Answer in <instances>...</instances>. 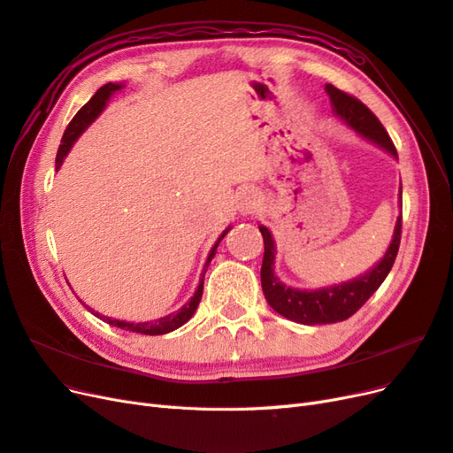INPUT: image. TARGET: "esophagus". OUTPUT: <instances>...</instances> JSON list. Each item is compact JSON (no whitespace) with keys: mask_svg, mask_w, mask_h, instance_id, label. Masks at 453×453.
I'll list each match as a JSON object with an SVG mask.
<instances>
[{"mask_svg":"<svg viewBox=\"0 0 453 453\" xmlns=\"http://www.w3.org/2000/svg\"><path fill=\"white\" fill-rule=\"evenodd\" d=\"M260 208V195L257 190H245L240 198V211L243 215L248 213H255Z\"/></svg>","mask_w":453,"mask_h":453,"instance_id":"obj_1","label":"esophagus"}]
</instances>
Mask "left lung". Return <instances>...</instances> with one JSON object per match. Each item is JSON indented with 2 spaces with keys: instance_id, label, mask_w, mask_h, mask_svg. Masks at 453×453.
I'll use <instances>...</instances> for the list:
<instances>
[{
  "instance_id": "8db88e82",
  "label": "left lung",
  "mask_w": 453,
  "mask_h": 453,
  "mask_svg": "<svg viewBox=\"0 0 453 453\" xmlns=\"http://www.w3.org/2000/svg\"><path fill=\"white\" fill-rule=\"evenodd\" d=\"M328 98L333 102L334 113L346 122L348 127L357 130L365 138L376 142L393 157H396V149L389 138L388 130L383 128L378 117L370 109L355 98V96L340 90L333 85L325 87ZM403 195V187H401ZM260 234L265 240V257L263 266H260V283H263V293L268 300V304L281 313L283 318L303 323V325H326L346 321L348 318L357 311L366 300L372 296L378 287L388 278V273L395 263L396 253L401 245V232H403V213L396 219L395 234L389 243V248L383 255L380 263L368 270L365 276L355 278L342 285L326 287V289L318 291H300L285 287L276 276H273V257H276V248L266 226H258Z\"/></svg>"
}]
</instances>
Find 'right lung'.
<instances>
[{
	"mask_svg": "<svg viewBox=\"0 0 453 453\" xmlns=\"http://www.w3.org/2000/svg\"><path fill=\"white\" fill-rule=\"evenodd\" d=\"M120 88H122V85L107 83V85H104L102 88L96 90V94L92 96V98H90L83 107L79 109L77 115L72 119V122H70V125H67V128H65V132H64V135H62V145H60L58 153H57V170L62 166L64 157H65L67 153H70V149H72L73 142L79 138L81 134L85 132V128L90 125V122L104 111V107H105V104H107V100H109V96H111L113 92H117V90H120ZM226 232H228V228L223 232L221 238L217 240V243L213 245V250H211L210 255H208V260H205V266H203L202 278H200V283H198V289H196L195 296L190 298L188 303H187L180 311L170 313V315H166V318H160V319H157V321L127 323V321H119V319L107 318V315H100L98 311H92L88 306H87V308H88L94 315H98V318L104 319L105 323L113 325V326H119V328H125V331H130V333H140V334L157 336V334H166V333L175 331V328H180L181 325H185V323L195 315V311H196V308H198V304H200L202 293H203V276H205V270H208V266H210V263H211V258L215 257L217 245H219V242H221V240L226 236Z\"/></svg>",
	"mask_w": 453,
	"mask_h": 453,
	"instance_id": "obj_1",
	"label": "right lung"
}]
</instances>
